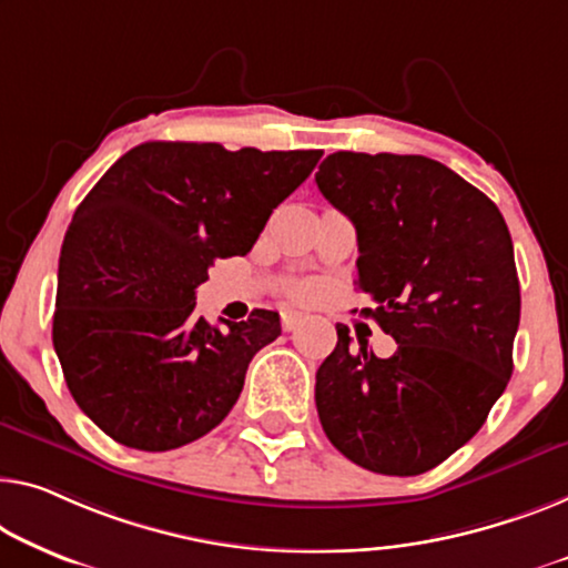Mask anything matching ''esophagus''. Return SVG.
Wrapping results in <instances>:
<instances>
[{"instance_id":"1","label":"esophagus","mask_w":568,"mask_h":568,"mask_svg":"<svg viewBox=\"0 0 568 568\" xmlns=\"http://www.w3.org/2000/svg\"><path fill=\"white\" fill-rule=\"evenodd\" d=\"M303 321H306V313L293 311V308L283 311V328H285V332H293V328H298Z\"/></svg>"}]
</instances>
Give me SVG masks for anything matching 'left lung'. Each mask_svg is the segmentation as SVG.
<instances>
[{
  "instance_id": "8db88e82",
  "label": "left lung",
  "mask_w": 568,
  "mask_h": 568,
  "mask_svg": "<svg viewBox=\"0 0 568 568\" xmlns=\"http://www.w3.org/2000/svg\"><path fill=\"white\" fill-rule=\"evenodd\" d=\"M318 191L357 230L362 313L395 338L379 359L338 324L316 372L321 426L346 459L413 477L462 448L513 375L520 283L500 209L423 155L334 152Z\"/></svg>"
}]
</instances>
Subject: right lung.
I'll return each mask as SVG.
<instances>
[{"mask_svg":"<svg viewBox=\"0 0 568 568\" xmlns=\"http://www.w3.org/2000/svg\"><path fill=\"white\" fill-rule=\"evenodd\" d=\"M321 150L142 142L116 160L68 226L53 346L79 408L140 452H171L226 418L281 316L226 332L193 316L216 257L247 255Z\"/></svg>","mask_w":568,"mask_h":568,"instance_id":"add662e5","label":"right lung"}]
</instances>
